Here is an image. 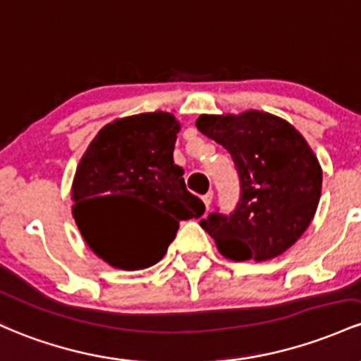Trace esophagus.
Masks as SVG:
<instances>
[{"instance_id":"esophagus-1","label":"esophagus","mask_w":361,"mask_h":361,"mask_svg":"<svg viewBox=\"0 0 361 361\" xmlns=\"http://www.w3.org/2000/svg\"><path fill=\"white\" fill-rule=\"evenodd\" d=\"M212 201H213V192H208L202 196V202H204L206 209H209V206H212Z\"/></svg>"}]
</instances>
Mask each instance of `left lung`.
I'll list each match as a JSON object with an SVG mask.
<instances>
[{"label":"left lung","mask_w":361,"mask_h":361,"mask_svg":"<svg viewBox=\"0 0 361 361\" xmlns=\"http://www.w3.org/2000/svg\"><path fill=\"white\" fill-rule=\"evenodd\" d=\"M196 126L232 155L242 182L228 218L212 213L200 225L230 261H269L288 250L317 212L322 169L293 124L264 111L201 114Z\"/></svg>","instance_id":"left-lung-1"}]
</instances>
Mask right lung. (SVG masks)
Returning <instances> with one entry per match:
<instances>
[{"label":"right lung","mask_w":361,"mask_h":361,"mask_svg":"<svg viewBox=\"0 0 361 361\" xmlns=\"http://www.w3.org/2000/svg\"><path fill=\"white\" fill-rule=\"evenodd\" d=\"M180 123L170 112L119 117L97 133L71 184V213L87 245L109 266L136 271L157 264L180 220L200 218L204 204L185 189L173 164ZM123 199L154 209L145 219L118 213Z\"/></svg>","instance_id":"add662e5"}]
</instances>
